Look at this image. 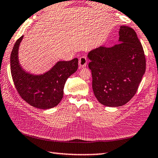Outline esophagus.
Segmentation results:
<instances>
[{
    "instance_id": "34e87169",
    "label": "esophagus",
    "mask_w": 158,
    "mask_h": 158,
    "mask_svg": "<svg viewBox=\"0 0 158 158\" xmlns=\"http://www.w3.org/2000/svg\"><path fill=\"white\" fill-rule=\"evenodd\" d=\"M87 64V59L85 56L80 57L79 59V65L80 68H84L86 66Z\"/></svg>"
}]
</instances>
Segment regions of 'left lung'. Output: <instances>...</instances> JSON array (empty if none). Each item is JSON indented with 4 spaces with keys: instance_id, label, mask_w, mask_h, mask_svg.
<instances>
[{
    "instance_id": "obj_1",
    "label": "left lung",
    "mask_w": 158,
    "mask_h": 158,
    "mask_svg": "<svg viewBox=\"0 0 158 158\" xmlns=\"http://www.w3.org/2000/svg\"><path fill=\"white\" fill-rule=\"evenodd\" d=\"M119 35L118 44L100 46L87 55L94 96L109 107L121 106L130 101L146 71L144 52L135 31L121 25Z\"/></svg>"
}]
</instances>
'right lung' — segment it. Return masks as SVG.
<instances>
[{"instance_id":"right-lung-1","label":"right lung","mask_w":158,"mask_h":158,"mask_svg":"<svg viewBox=\"0 0 158 158\" xmlns=\"http://www.w3.org/2000/svg\"><path fill=\"white\" fill-rule=\"evenodd\" d=\"M23 35L17 40L11 51L10 67L17 91L25 102L39 109H50L58 105L64 96V88L68 77L77 70L78 59L57 61L49 70L34 74L20 64L19 50Z\"/></svg>"}]
</instances>
